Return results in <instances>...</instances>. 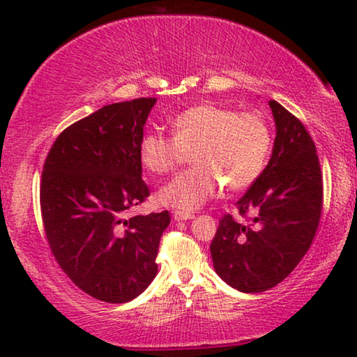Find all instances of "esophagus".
Wrapping results in <instances>:
<instances>
[{
    "label": "esophagus",
    "mask_w": 357,
    "mask_h": 357,
    "mask_svg": "<svg viewBox=\"0 0 357 357\" xmlns=\"http://www.w3.org/2000/svg\"><path fill=\"white\" fill-rule=\"evenodd\" d=\"M193 218H195V214H192V213H182V211L174 213L175 221H187V219H193Z\"/></svg>",
    "instance_id": "1"
}]
</instances>
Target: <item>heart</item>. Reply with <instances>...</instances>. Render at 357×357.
Here are the masks:
<instances>
[{"mask_svg": "<svg viewBox=\"0 0 357 357\" xmlns=\"http://www.w3.org/2000/svg\"><path fill=\"white\" fill-rule=\"evenodd\" d=\"M271 149V130L265 116L211 102L190 107L172 121V138L155 131L139 141V160L149 172L169 174L192 155L193 167L160 187L162 206L190 213L211 199L221 183L241 192L257 182Z\"/></svg>", "mask_w": 357, "mask_h": 357, "instance_id": "obj_1", "label": "heart"}]
</instances>
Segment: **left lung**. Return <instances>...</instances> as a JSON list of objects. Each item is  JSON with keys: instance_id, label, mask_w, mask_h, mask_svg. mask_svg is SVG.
<instances>
[{"instance_id": "1", "label": "left lung", "mask_w": 357, "mask_h": 357, "mask_svg": "<svg viewBox=\"0 0 357 357\" xmlns=\"http://www.w3.org/2000/svg\"><path fill=\"white\" fill-rule=\"evenodd\" d=\"M271 159L255 183L237 202L242 216L221 221L211 242L214 270L242 292L271 289L299 265L314 241L324 203L319 155L309 131L276 100Z\"/></svg>"}]
</instances>
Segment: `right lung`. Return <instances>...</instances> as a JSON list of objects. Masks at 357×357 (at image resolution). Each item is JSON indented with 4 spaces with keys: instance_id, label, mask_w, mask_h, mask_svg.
Instances as JSON below:
<instances>
[{
    "instance_id": "obj_1",
    "label": "right lung",
    "mask_w": 357,
    "mask_h": 357,
    "mask_svg": "<svg viewBox=\"0 0 357 357\" xmlns=\"http://www.w3.org/2000/svg\"><path fill=\"white\" fill-rule=\"evenodd\" d=\"M154 97L110 104L63 131L42 172L40 209L58 265L94 299L123 304L158 275L167 211L125 219L149 197L139 141Z\"/></svg>"
}]
</instances>
